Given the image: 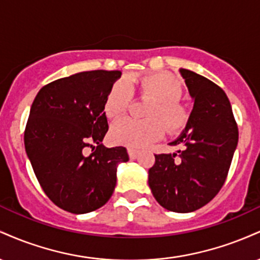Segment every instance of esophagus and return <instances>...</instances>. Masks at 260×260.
Here are the masks:
<instances>
[{
    "label": "esophagus",
    "mask_w": 260,
    "mask_h": 260,
    "mask_svg": "<svg viewBox=\"0 0 260 260\" xmlns=\"http://www.w3.org/2000/svg\"><path fill=\"white\" fill-rule=\"evenodd\" d=\"M128 155H129L131 159H137L139 155V151L137 150V149H133V148H128Z\"/></svg>",
    "instance_id": "34e87169"
}]
</instances>
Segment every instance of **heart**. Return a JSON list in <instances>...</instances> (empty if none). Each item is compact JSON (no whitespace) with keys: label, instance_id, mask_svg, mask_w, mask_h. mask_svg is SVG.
I'll list each match as a JSON object with an SVG mask.
<instances>
[{"label":"heart","instance_id":"obj_1","mask_svg":"<svg viewBox=\"0 0 260 260\" xmlns=\"http://www.w3.org/2000/svg\"><path fill=\"white\" fill-rule=\"evenodd\" d=\"M131 90L151 101L145 110V120L123 118L111 128V139L118 144L140 148L160 138L164 131L178 132L186 126L188 110L180 100L182 86L178 80L166 72L148 73L140 77H128L126 82H117L105 101V113L110 118H118L127 111Z\"/></svg>","mask_w":260,"mask_h":260}]
</instances>
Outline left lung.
Wrapping results in <instances>:
<instances>
[{"label": "left lung", "mask_w": 260, "mask_h": 260, "mask_svg": "<svg viewBox=\"0 0 260 260\" xmlns=\"http://www.w3.org/2000/svg\"><path fill=\"white\" fill-rule=\"evenodd\" d=\"M193 110L180 136L170 144L178 154L155 155L149 187L162 208L190 213L221 189L238 143V128L225 91L211 80L181 68Z\"/></svg>", "instance_id": "left-lung-1"}]
</instances>
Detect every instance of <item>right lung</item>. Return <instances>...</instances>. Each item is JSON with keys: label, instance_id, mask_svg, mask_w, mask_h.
<instances>
[{"label": "right lung", "instance_id": "right-lung-1", "mask_svg": "<svg viewBox=\"0 0 260 260\" xmlns=\"http://www.w3.org/2000/svg\"><path fill=\"white\" fill-rule=\"evenodd\" d=\"M121 74L98 70L57 79L40 89L30 107L26 155L45 194L66 211L85 214L106 204L118 164L129 160L126 148L103 144L105 101Z\"/></svg>", "mask_w": 260, "mask_h": 260}]
</instances>
